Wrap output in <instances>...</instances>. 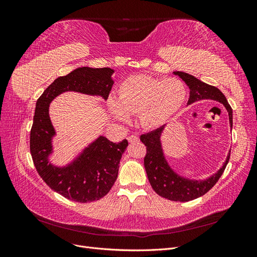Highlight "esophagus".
<instances>
[{
    "label": "esophagus",
    "mask_w": 257,
    "mask_h": 257,
    "mask_svg": "<svg viewBox=\"0 0 257 257\" xmlns=\"http://www.w3.org/2000/svg\"><path fill=\"white\" fill-rule=\"evenodd\" d=\"M127 141L130 143H137V142H139V138L136 135H131L127 137Z\"/></svg>",
    "instance_id": "obj_1"
}]
</instances>
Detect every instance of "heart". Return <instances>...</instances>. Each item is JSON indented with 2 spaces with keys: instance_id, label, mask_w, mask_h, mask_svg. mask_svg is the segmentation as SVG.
<instances>
[{
  "instance_id": "b5f03b06",
  "label": "heart",
  "mask_w": 257,
  "mask_h": 257,
  "mask_svg": "<svg viewBox=\"0 0 257 257\" xmlns=\"http://www.w3.org/2000/svg\"><path fill=\"white\" fill-rule=\"evenodd\" d=\"M185 98L186 89L180 80L135 75L120 84L118 100L108 98L107 108L115 120L127 122L130 114H138L144 128L157 130L179 111Z\"/></svg>"
}]
</instances>
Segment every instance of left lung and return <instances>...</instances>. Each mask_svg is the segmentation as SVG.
<instances>
[{"instance_id":"1","label":"left lung","mask_w":257,"mask_h":257,"mask_svg":"<svg viewBox=\"0 0 257 257\" xmlns=\"http://www.w3.org/2000/svg\"><path fill=\"white\" fill-rule=\"evenodd\" d=\"M174 74L180 77L190 89L188 105L201 99L216 100L226 108L229 118V125L232 127V109L226 97L219 89L203 82L188 73L174 72ZM165 126L166 125H163L158 130L141 136L142 143L147 147V154L144 160V164L152 189L160 196L174 201H190L205 195L210 189H212V186L222 176L228 163L230 151L223 166L215 174L205 179V180H195V179L182 177L170 167L165 158L161 141Z\"/></svg>"}]
</instances>
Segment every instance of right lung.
<instances>
[{
    "label": "right lung",
    "mask_w": 257,
    "mask_h": 257,
    "mask_svg": "<svg viewBox=\"0 0 257 257\" xmlns=\"http://www.w3.org/2000/svg\"><path fill=\"white\" fill-rule=\"evenodd\" d=\"M113 72L109 67H78L54 80L36 102L30 135L31 155L43 180L69 200L89 203L104 197L116 180L119 163L128 143L123 139L115 144L98 136L71 163L53 165L49 157L53 153L52 142L57 133L49 116V105L57 96L69 91L106 100L113 84Z\"/></svg>",
    "instance_id": "add662e5"
}]
</instances>
